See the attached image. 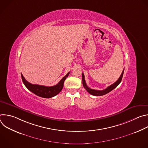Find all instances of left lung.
Here are the masks:
<instances>
[{"label":"left lung","instance_id":"8db88e82","mask_svg":"<svg viewBox=\"0 0 148 148\" xmlns=\"http://www.w3.org/2000/svg\"><path fill=\"white\" fill-rule=\"evenodd\" d=\"M123 71H124V69L121 75V76L119 77V78H118V79L115 82H114L113 84H112V85L108 86L106 89H105L103 90H101V91H99V90H93V89H91L90 88H89L86 82V81H85V77H84V75L83 73H82V84H83V86L85 88V89L91 95H94V96H101V95H103L105 94H106L108 92H110V91H111L112 90H113L114 88H115L119 84V83L121 82V80H122V77H123Z\"/></svg>","mask_w":148,"mask_h":148}]
</instances>
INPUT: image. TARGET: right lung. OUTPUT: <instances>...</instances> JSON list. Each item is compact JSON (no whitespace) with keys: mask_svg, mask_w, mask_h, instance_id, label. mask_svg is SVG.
<instances>
[{"mask_svg":"<svg viewBox=\"0 0 148 148\" xmlns=\"http://www.w3.org/2000/svg\"><path fill=\"white\" fill-rule=\"evenodd\" d=\"M69 74L70 72L68 73L66 76L63 77L57 85L51 87L40 86L37 85V84H31L26 81L22 74H21V76H22L23 84L29 90L40 97L50 98L57 95L62 90L63 86H64V81L69 76Z\"/></svg>","mask_w":148,"mask_h":148,"instance_id":"obj_1","label":"right lung"}]
</instances>
